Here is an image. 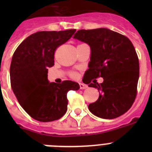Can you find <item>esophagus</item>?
<instances>
[{
    "label": "esophagus",
    "instance_id": "esophagus-1",
    "mask_svg": "<svg viewBox=\"0 0 152 152\" xmlns=\"http://www.w3.org/2000/svg\"><path fill=\"white\" fill-rule=\"evenodd\" d=\"M80 89H86V88H88V86L86 85V84H82V83H80Z\"/></svg>",
    "mask_w": 152,
    "mask_h": 152
}]
</instances>
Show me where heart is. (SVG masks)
Here are the masks:
<instances>
[{
  "instance_id": "heart-1",
  "label": "heart",
  "mask_w": 152,
  "mask_h": 152,
  "mask_svg": "<svg viewBox=\"0 0 152 152\" xmlns=\"http://www.w3.org/2000/svg\"><path fill=\"white\" fill-rule=\"evenodd\" d=\"M73 76H75V75H73Z\"/></svg>"
}]
</instances>
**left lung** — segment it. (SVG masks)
I'll list each match as a JSON object with an SVG mask.
<instances>
[{
	"label": "left lung",
	"instance_id": "obj_1",
	"mask_svg": "<svg viewBox=\"0 0 152 152\" xmlns=\"http://www.w3.org/2000/svg\"><path fill=\"white\" fill-rule=\"evenodd\" d=\"M73 38L91 48L85 84L97 88L99 98L89 104V110L102 119H115L131 108L136 96L139 63L133 45L126 36L107 29H80ZM98 77L101 84L91 83Z\"/></svg>",
	"mask_w": 152,
	"mask_h": 152
}]
</instances>
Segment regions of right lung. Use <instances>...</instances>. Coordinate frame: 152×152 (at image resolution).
Masks as SVG:
<instances>
[{
	"label": "right lung",
	"mask_w": 152,
	"mask_h": 152,
	"mask_svg": "<svg viewBox=\"0 0 152 152\" xmlns=\"http://www.w3.org/2000/svg\"><path fill=\"white\" fill-rule=\"evenodd\" d=\"M75 31L37 32L24 39L13 53L10 68L12 90L24 110L36 120L45 123L62 117L67 111V93L80 88L72 80L56 84L48 80L56 48Z\"/></svg>",
	"instance_id": "obj_1"
}]
</instances>
